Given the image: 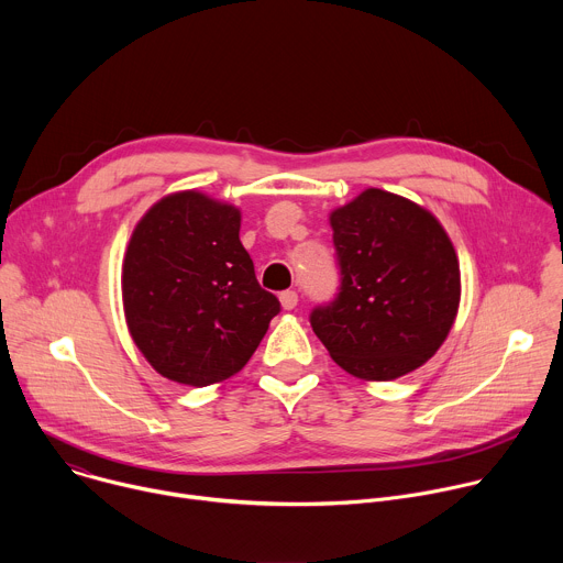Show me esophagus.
I'll return each mask as SVG.
<instances>
[{"mask_svg":"<svg viewBox=\"0 0 563 563\" xmlns=\"http://www.w3.org/2000/svg\"><path fill=\"white\" fill-rule=\"evenodd\" d=\"M278 298H280V305H283V309H294V307L298 305V294H296V291H291V289L283 291Z\"/></svg>","mask_w":563,"mask_h":563,"instance_id":"34e87169","label":"esophagus"}]
</instances>
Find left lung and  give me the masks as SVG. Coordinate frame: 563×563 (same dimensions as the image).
<instances>
[{
	"instance_id": "8db88e82",
	"label": "left lung",
	"mask_w": 563,
	"mask_h": 563,
	"mask_svg": "<svg viewBox=\"0 0 563 563\" xmlns=\"http://www.w3.org/2000/svg\"><path fill=\"white\" fill-rule=\"evenodd\" d=\"M341 285L309 313L313 334L352 376L391 380L445 341L461 274L439 220L408 198L367 189L332 211Z\"/></svg>"
}]
</instances>
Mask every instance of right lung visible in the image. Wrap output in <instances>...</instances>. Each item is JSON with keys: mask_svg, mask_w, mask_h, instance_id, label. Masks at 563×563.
Here are the masks:
<instances>
[{"mask_svg": "<svg viewBox=\"0 0 563 563\" xmlns=\"http://www.w3.org/2000/svg\"><path fill=\"white\" fill-rule=\"evenodd\" d=\"M240 211L198 191L155 202L122 265L129 332L157 374L205 387L243 369L280 302L238 238Z\"/></svg>", "mask_w": 563, "mask_h": 563, "instance_id": "add662e5", "label": "right lung"}]
</instances>
